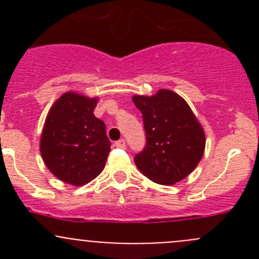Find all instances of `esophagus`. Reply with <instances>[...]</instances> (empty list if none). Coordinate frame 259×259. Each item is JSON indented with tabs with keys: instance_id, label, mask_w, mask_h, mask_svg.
<instances>
[{
	"instance_id": "1",
	"label": "esophagus",
	"mask_w": 259,
	"mask_h": 259,
	"mask_svg": "<svg viewBox=\"0 0 259 259\" xmlns=\"http://www.w3.org/2000/svg\"><path fill=\"white\" fill-rule=\"evenodd\" d=\"M115 146L119 149H125V140L124 139L117 140V142H115Z\"/></svg>"
}]
</instances>
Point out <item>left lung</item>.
I'll return each mask as SVG.
<instances>
[{
    "mask_svg": "<svg viewBox=\"0 0 259 259\" xmlns=\"http://www.w3.org/2000/svg\"><path fill=\"white\" fill-rule=\"evenodd\" d=\"M142 111L146 145L135 156L143 174L161 185L187 178L202 160L205 133L187 101L177 93L160 89L151 96L134 95Z\"/></svg>",
    "mask_w": 259,
    "mask_h": 259,
    "instance_id": "8db88e82",
    "label": "left lung"
}]
</instances>
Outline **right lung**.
Returning a JSON list of instances; mask_svg holds the SVG:
<instances>
[{
	"label": "right lung",
	"mask_w": 259,
	"mask_h": 259,
	"mask_svg": "<svg viewBox=\"0 0 259 259\" xmlns=\"http://www.w3.org/2000/svg\"><path fill=\"white\" fill-rule=\"evenodd\" d=\"M99 98L62 94L46 116L40 153L48 169L67 184L81 187L103 171L110 151L105 124L94 115Z\"/></svg>",
	"instance_id": "add662e5"
}]
</instances>
